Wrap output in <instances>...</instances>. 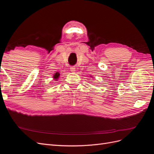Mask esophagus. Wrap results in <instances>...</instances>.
<instances>
[{
	"label": "esophagus",
	"mask_w": 154,
	"mask_h": 154,
	"mask_svg": "<svg viewBox=\"0 0 154 154\" xmlns=\"http://www.w3.org/2000/svg\"><path fill=\"white\" fill-rule=\"evenodd\" d=\"M70 69H71V72H75L76 71H75V70H76V68L75 67H71V68H70Z\"/></svg>",
	"instance_id": "obj_1"
}]
</instances>
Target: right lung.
<instances>
[{
  "mask_svg": "<svg viewBox=\"0 0 154 154\" xmlns=\"http://www.w3.org/2000/svg\"><path fill=\"white\" fill-rule=\"evenodd\" d=\"M59 76H60V73H59L58 72H57V73H55V74H54L53 78H54V80H58Z\"/></svg>",
  "mask_w": 154,
  "mask_h": 154,
  "instance_id": "add662e5",
  "label": "right lung"
}]
</instances>
